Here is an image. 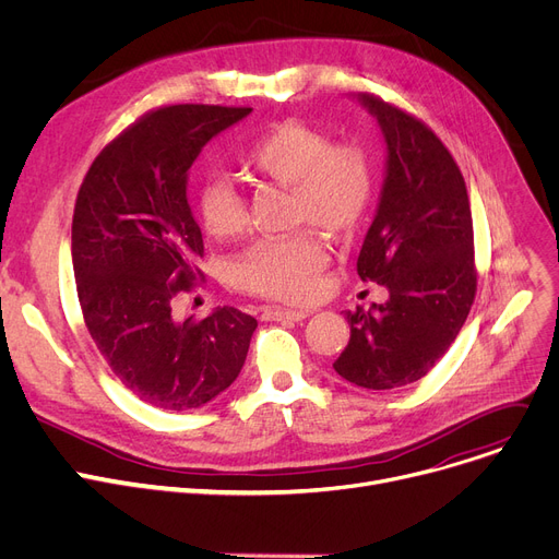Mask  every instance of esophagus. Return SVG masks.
Returning <instances> with one entry per match:
<instances>
[{
  "mask_svg": "<svg viewBox=\"0 0 559 559\" xmlns=\"http://www.w3.org/2000/svg\"><path fill=\"white\" fill-rule=\"evenodd\" d=\"M309 316V311L305 309H282V307H264L261 311V318L264 320H305Z\"/></svg>",
  "mask_w": 559,
  "mask_h": 559,
  "instance_id": "1",
  "label": "esophagus"
}]
</instances>
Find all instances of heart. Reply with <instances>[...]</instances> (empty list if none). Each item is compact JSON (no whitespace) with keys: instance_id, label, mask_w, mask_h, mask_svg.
Instances as JSON below:
<instances>
[{"instance_id":"obj_1","label":"heart","mask_w":559,"mask_h":559,"mask_svg":"<svg viewBox=\"0 0 559 559\" xmlns=\"http://www.w3.org/2000/svg\"><path fill=\"white\" fill-rule=\"evenodd\" d=\"M246 169L290 189L293 223L316 225L345 239L366 221L374 201V159L356 142H332L322 130L284 119L264 130L243 153ZM195 210L212 237H235L248 214L241 193L225 180H207ZM330 252L313 229L261 239L233 261V284L250 295L305 302L318 290Z\"/></svg>"}]
</instances>
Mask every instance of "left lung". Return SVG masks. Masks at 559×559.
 <instances>
[{"label":"left lung","mask_w":559,"mask_h":559,"mask_svg":"<svg viewBox=\"0 0 559 559\" xmlns=\"http://www.w3.org/2000/svg\"><path fill=\"white\" fill-rule=\"evenodd\" d=\"M360 102L383 128L388 174L356 273L390 300L345 313L349 343L334 370L390 390L421 379L463 330L476 298L474 223L461 167L433 130L374 94Z\"/></svg>","instance_id":"1"}]
</instances>
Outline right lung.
<instances>
[{
    "instance_id": "obj_1",
    "label": "right lung",
    "mask_w": 559,
    "mask_h": 559,
    "mask_svg": "<svg viewBox=\"0 0 559 559\" xmlns=\"http://www.w3.org/2000/svg\"><path fill=\"white\" fill-rule=\"evenodd\" d=\"M252 108L178 104L142 115L94 157L72 218V264L87 332L142 402L189 411L233 383L257 320L235 307L185 322L180 293L203 282V235L187 203L201 148Z\"/></svg>"
}]
</instances>
